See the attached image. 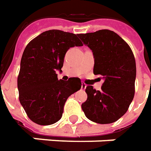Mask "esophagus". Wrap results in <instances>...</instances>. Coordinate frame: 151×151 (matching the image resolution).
<instances>
[{
	"label": "esophagus",
	"instance_id": "esophagus-1",
	"mask_svg": "<svg viewBox=\"0 0 151 151\" xmlns=\"http://www.w3.org/2000/svg\"><path fill=\"white\" fill-rule=\"evenodd\" d=\"M81 88H82V89H85V88H86V84H84V83H83V82L81 83Z\"/></svg>",
	"mask_w": 151,
	"mask_h": 151
}]
</instances>
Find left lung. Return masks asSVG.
I'll use <instances>...</instances> for the list:
<instances>
[{
  "mask_svg": "<svg viewBox=\"0 0 151 151\" xmlns=\"http://www.w3.org/2000/svg\"><path fill=\"white\" fill-rule=\"evenodd\" d=\"M94 56L93 74L104 79L101 90L88 85L81 107L91 121L111 124L127 112L135 93L136 62L131 48L118 34L107 29L78 34Z\"/></svg>",
  "mask_w": 151,
  "mask_h": 151,
  "instance_id": "8db88e82",
  "label": "left lung"
}]
</instances>
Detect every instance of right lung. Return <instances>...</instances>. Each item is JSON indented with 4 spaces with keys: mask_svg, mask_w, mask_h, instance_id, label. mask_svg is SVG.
Instances as JSON below:
<instances>
[{
    "mask_svg": "<svg viewBox=\"0 0 151 151\" xmlns=\"http://www.w3.org/2000/svg\"><path fill=\"white\" fill-rule=\"evenodd\" d=\"M78 34L49 30L32 40L25 48L18 76L19 101L28 118L40 125L58 122L69 96L81 88V80L58 79L67 51L82 46Z\"/></svg>",
    "mask_w": 151,
    "mask_h": 151,
    "instance_id": "1",
    "label": "right lung"
}]
</instances>
